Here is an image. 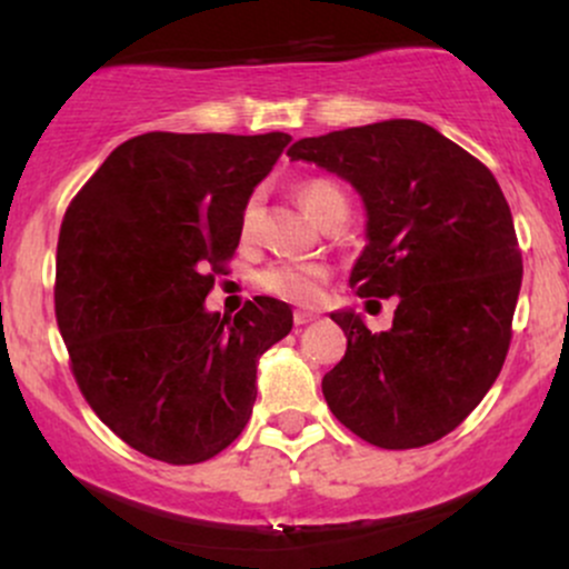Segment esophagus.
<instances>
[{"mask_svg":"<svg viewBox=\"0 0 569 569\" xmlns=\"http://www.w3.org/2000/svg\"><path fill=\"white\" fill-rule=\"evenodd\" d=\"M312 321H318L316 312H310V310H297V312H293V323H297V326H307V323H312Z\"/></svg>","mask_w":569,"mask_h":569,"instance_id":"34e87169","label":"esophagus"}]
</instances>
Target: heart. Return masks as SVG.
<instances>
[{"label": "heart", "instance_id": "b5f03b06", "mask_svg": "<svg viewBox=\"0 0 569 569\" xmlns=\"http://www.w3.org/2000/svg\"><path fill=\"white\" fill-rule=\"evenodd\" d=\"M299 198L318 224L339 206H348L342 189L326 179L305 181L299 189ZM259 217H262V200H259V194H251L243 206V213H240V234L243 238H251L257 232ZM326 280H329V270L318 262H276L257 276L259 289L293 305H316L323 297Z\"/></svg>", "mask_w": 569, "mask_h": 569}]
</instances>
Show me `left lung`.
<instances>
[{
    "label": "left lung",
    "mask_w": 569,
    "mask_h": 569,
    "mask_svg": "<svg viewBox=\"0 0 569 569\" xmlns=\"http://www.w3.org/2000/svg\"><path fill=\"white\" fill-rule=\"evenodd\" d=\"M289 158L356 187L367 248L350 286L358 297H398L393 326L380 335L352 310L331 312L348 350L323 377L326 403L375 447L439 441L479 407L511 345L521 251L500 184L417 120L299 139Z\"/></svg>",
    "instance_id": "8db88e82"
}]
</instances>
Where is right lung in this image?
<instances>
[{"mask_svg":"<svg viewBox=\"0 0 569 569\" xmlns=\"http://www.w3.org/2000/svg\"><path fill=\"white\" fill-rule=\"evenodd\" d=\"M289 133H154L114 149L58 234L56 318L90 409L171 466L211 460L257 401V363L291 331L272 297L206 310L240 213Z\"/></svg>","mask_w":569,"mask_h":569,"instance_id":"right-lung-1","label":"right lung"}]
</instances>
